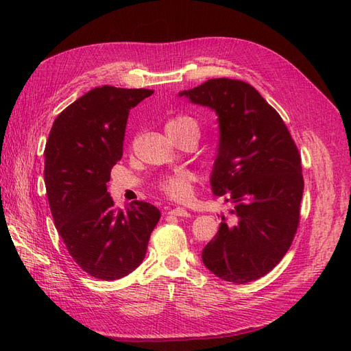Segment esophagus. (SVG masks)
<instances>
[{"label": "esophagus", "mask_w": 351, "mask_h": 351, "mask_svg": "<svg viewBox=\"0 0 351 351\" xmlns=\"http://www.w3.org/2000/svg\"><path fill=\"white\" fill-rule=\"evenodd\" d=\"M168 214H169V215H176V217H189V215H190V212H189L187 209H184V208H180V206H177V208L169 209V210H168Z\"/></svg>", "instance_id": "esophagus-1"}]
</instances>
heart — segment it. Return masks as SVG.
<instances>
[{
    "label": "heart",
    "instance_id": "1",
    "mask_svg": "<svg viewBox=\"0 0 351 351\" xmlns=\"http://www.w3.org/2000/svg\"><path fill=\"white\" fill-rule=\"evenodd\" d=\"M167 130H190L199 134V124L192 117L187 115H177L173 120L167 123ZM195 182V176L186 171V169H180L164 178L159 180L158 187L162 193L174 200H186L192 195V184Z\"/></svg>",
    "mask_w": 351,
    "mask_h": 351
}]
</instances>
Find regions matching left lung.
Returning a JSON list of instances; mask_svg holds the SVG:
<instances>
[{"label": "left lung", "instance_id": "8db88e82", "mask_svg": "<svg viewBox=\"0 0 351 351\" xmlns=\"http://www.w3.org/2000/svg\"><path fill=\"white\" fill-rule=\"evenodd\" d=\"M178 97L218 115L210 187L234 215L232 222L221 215L202 261L228 282L258 280L280 263L299 227L304 183L297 146L280 114L246 82L210 79Z\"/></svg>", "mask_w": 351, "mask_h": 351}]
</instances>
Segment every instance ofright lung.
Wrapping results in <instances>:
<instances>
[{"mask_svg":"<svg viewBox=\"0 0 351 351\" xmlns=\"http://www.w3.org/2000/svg\"><path fill=\"white\" fill-rule=\"evenodd\" d=\"M152 93L95 88L57 117L47 141L44 178L58 234L74 262L104 281L139 267L161 217L141 200L117 209L107 192L111 168L123 156L129 112Z\"/></svg>","mask_w":351,"mask_h":351,"instance_id":"right-lung-1","label":"right lung"}]
</instances>
